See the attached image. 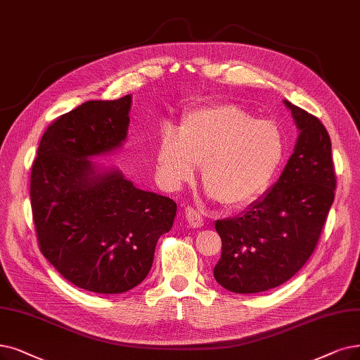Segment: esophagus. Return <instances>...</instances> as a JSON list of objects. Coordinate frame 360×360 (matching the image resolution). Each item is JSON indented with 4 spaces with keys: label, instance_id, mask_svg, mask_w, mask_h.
<instances>
[{
    "label": "esophagus",
    "instance_id": "1",
    "mask_svg": "<svg viewBox=\"0 0 360 360\" xmlns=\"http://www.w3.org/2000/svg\"><path fill=\"white\" fill-rule=\"evenodd\" d=\"M184 219H186V221L189 223V226H192V227H200V226L204 224L202 215H200L199 211H196L192 207H186L184 208Z\"/></svg>",
    "mask_w": 360,
    "mask_h": 360
}]
</instances>
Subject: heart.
I'll return each instance as SVG.
<instances>
[{
  "instance_id": "heart-1",
  "label": "heart",
  "mask_w": 360,
  "mask_h": 360,
  "mask_svg": "<svg viewBox=\"0 0 360 360\" xmlns=\"http://www.w3.org/2000/svg\"><path fill=\"white\" fill-rule=\"evenodd\" d=\"M283 152V133L275 121L257 120L236 105H214L189 112L179 133L165 127L155 161L160 180L169 189L193 180L202 165L210 196L239 207L269 188Z\"/></svg>"
}]
</instances>
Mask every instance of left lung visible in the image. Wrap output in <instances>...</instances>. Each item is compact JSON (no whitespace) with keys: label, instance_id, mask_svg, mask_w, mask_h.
<instances>
[{"label":"left lung","instance_id":"left-lung-1","mask_svg":"<svg viewBox=\"0 0 360 360\" xmlns=\"http://www.w3.org/2000/svg\"><path fill=\"white\" fill-rule=\"evenodd\" d=\"M298 139L279 180L238 217L215 221L221 257L214 278L236 294L263 292L291 279L313 254L337 186L323 124L288 100Z\"/></svg>","mask_w":360,"mask_h":360}]
</instances>
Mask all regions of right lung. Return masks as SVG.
I'll list each match as a JSON object with an SVG mask.
<instances>
[{
	"label": "right lung",
	"instance_id": "add662e5",
	"mask_svg": "<svg viewBox=\"0 0 360 360\" xmlns=\"http://www.w3.org/2000/svg\"><path fill=\"white\" fill-rule=\"evenodd\" d=\"M130 109L128 94L62 115L42 136L31 171L42 255L66 281L96 294L127 292L148 276L156 242L177 211L172 199L90 160L122 146Z\"/></svg>",
	"mask_w": 360,
	"mask_h": 360
}]
</instances>
